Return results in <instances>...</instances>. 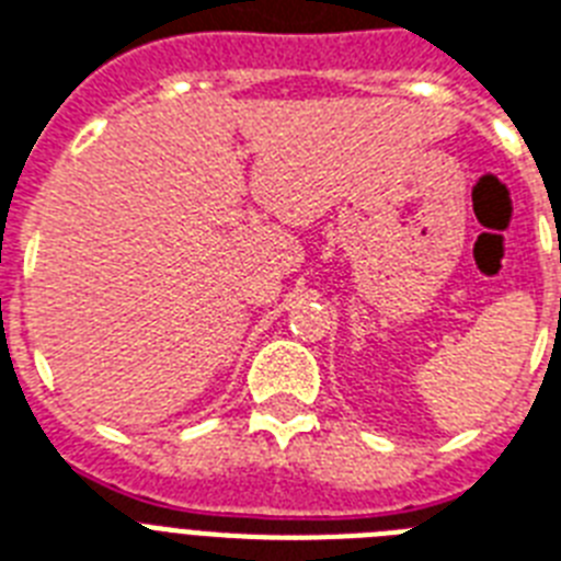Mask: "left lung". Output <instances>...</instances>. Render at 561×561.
I'll return each mask as SVG.
<instances>
[{
  "label": "left lung",
  "mask_w": 561,
  "mask_h": 561,
  "mask_svg": "<svg viewBox=\"0 0 561 561\" xmlns=\"http://www.w3.org/2000/svg\"><path fill=\"white\" fill-rule=\"evenodd\" d=\"M559 262H561V244H559Z\"/></svg>",
  "instance_id": "8db88e82"
}]
</instances>
